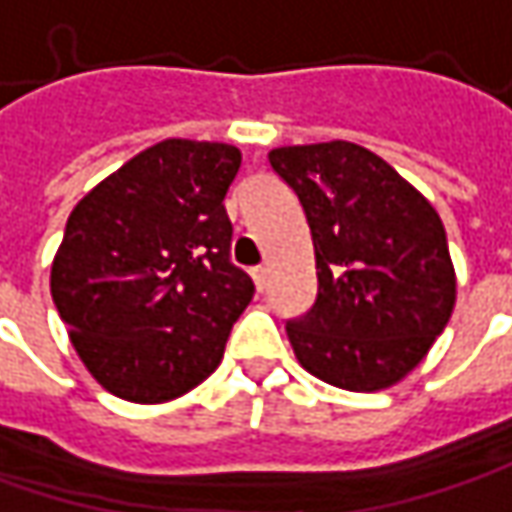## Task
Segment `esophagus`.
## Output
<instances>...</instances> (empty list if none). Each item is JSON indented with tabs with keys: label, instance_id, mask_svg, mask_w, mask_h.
<instances>
[{
	"label": "esophagus",
	"instance_id": "34e87169",
	"mask_svg": "<svg viewBox=\"0 0 512 512\" xmlns=\"http://www.w3.org/2000/svg\"><path fill=\"white\" fill-rule=\"evenodd\" d=\"M250 273H253L256 288H259V291H265V285H268V268H265V265H259V268H253Z\"/></svg>",
	"mask_w": 512,
	"mask_h": 512
}]
</instances>
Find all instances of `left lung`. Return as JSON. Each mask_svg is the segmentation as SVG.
I'll return each instance as SVG.
<instances>
[{"label":"left lung","mask_w":512,"mask_h":512,"mask_svg":"<svg viewBox=\"0 0 512 512\" xmlns=\"http://www.w3.org/2000/svg\"><path fill=\"white\" fill-rule=\"evenodd\" d=\"M268 161L296 192L317 259L314 305L285 322L296 360L348 392L392 386L421 363L455 305L441 218L357 143L282 146Z\"/></svg>","instance_id":"left-lung-1"}]
</instances>
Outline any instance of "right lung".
<instances>
[{"mask_svg": "<svg viewBox=\"0 0 512 512\" xmlns=\"http://www.w3.org/2000/svg\"><path fill=\"white\" fill-rule=\"evenodd\" d=\"M242 167L227 143H155L71 210L51 296L94 380L135 403L195 389L221 363L256 294L230 262L224 195Z\"/></svg>", "mask_w": 512, "mask_h": 512, "instance_id": "add662e5", "label": "right lung"}]
</instances>
